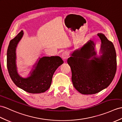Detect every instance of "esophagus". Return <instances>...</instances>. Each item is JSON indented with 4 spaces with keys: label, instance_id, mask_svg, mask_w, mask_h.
Masks as SVG:
<instances>
[{
    "label": "esophagus",
    "instance_id": "esophagus-1",
    "mask_svg": "<svg viewBox=\"0 0 122 122\" xmlns=\"http://www.w3.org/2000/svg\"><path fill=\"white\" fill-rule=\"evenodd\" d=\"M68 56H69L68 53L67 51H65L63 53V54H62L61 57L64 60H66V59L68 57Z\"/></svg>",
    "mask_w": 122,
    "mask_h": 122
}]
</instances>
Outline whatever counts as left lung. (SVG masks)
Listing matches in <instances>:
<instances>
[{"label": "left lung", "instance_id": "obj_1", "mask_svg": "<svg viewBox=\"0 0 122 122\" xmlns=\"http://www.w3.org/2000/svg\"><path fill=\"white\" fill-rule=\"evenodd\" d=\"M97 35L102 41L99 56L95 50V44L89 40L81 49L74 51L67 61L72 72L73 86L82 94H95L107 87L117 71L113 44L104 34Z\"/></svg>", "mask_w": 122, "mask_h": 122}]
</instances>
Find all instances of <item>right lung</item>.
<instances>
[{
    "label": "right lung",
    "mask_w": 122,
    "mask_h": 122,
    "mask_svg": "<svg viewBox=\"0 0 122 122\" xmlns=\"http://www.w3.org/2000/svg\"><path fill=\"white\" fill-rule=\"evenodd\" d=\"M23 34L22 30L10 41L7 54L9 73L14 83L23 90L31 94L43 93L51 86L53 74L64 61L59 56L39 57L30 71L29 76L23 78L17 72L16 49Z\"/></svg>",
    "instance_id": "right-lung-1"
}]
</instances>
